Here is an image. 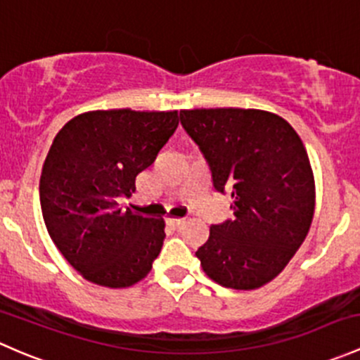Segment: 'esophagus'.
Wrapping results in <instances>:
<instances>
[{
  "label": "esophagus",
  "mask_w": 360,
  "mask_h": 360,
  "mask_svg": "<svg viewBox=\"0 0 360 360\" xmlns=\"http://www.w3.org/2000/svg\"><path fill=\"white\" fill-rule=\"evenodd\" d=\"M167 222L172 226V228H179V226L184 222V217H169Z\"/></svg>",
  "instance_id": "obj_1"
}]
</instances>
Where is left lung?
Masks as SVG:
<instances>
[{"label":"left lung","instance_id":"8db88e82","mask_svg":"<svg viewBox=\"0 0 360 360\" xmlns=\"http://www.w3.org/2000/svg\"><path fill=\"white\" fill-rule=\"evenodd\" d=\"M181 124L205 155L217 191H229L233 219L210 226L196 250L221 286L255 290L290 262L307 236L316 183L297 131L257 108L181 110Z\"/></svg>","mask_w":360,"mask_h":360}]
</instances>
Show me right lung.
<instances>
[{
    "label": "right lung",
    "mask_w": 360,
    "mask_h": 360,
    "mask_svg": "<svg viewBox=\"0 0 360 360\" xmlns=\"http://www.w3.org/2000/svg\"><path fill=\"white\" fill-rule=\"evenodd\" d=\"M179 124L177 110L84 112L53 139L39 179L44 224L79 274L105 288L148 276L165 238L164 219L120 210Z\"/></svg>",
    "instance_id": "add662e5"
}]
</instances>
